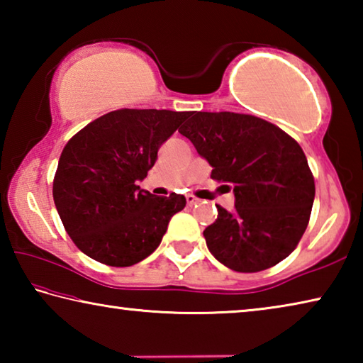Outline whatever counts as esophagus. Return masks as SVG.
I'll use <instances>...</instances> for the list:
<instances>
[{"label": "esophagus", "instance_id": "obj_1", "mask_svg": "<svg viewBox=\"0 0 363 363\" xmlns=\"http://www.w3.org/2000/svg\"><path fill=\"white\" fill-rule=\"evenodd\" d=\"M186 201H187L189 206H192L195 203H199V199H196V196H194V195H186Z\"/></svg>", "mask_w": 363, "mask_h": 363}]
</instances>
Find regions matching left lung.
Masks as SVG:
<instances>
[{
  "label": "left lung",
  "instance_id": "obj_1",
  "mask_svg": "<svg viewBox=\"0 0 363 363\" xmlns=\"http://www.w3.org/2000/svg\"><path fill=\"white\" fill-rule=\"evenodd\" d=\"M213 168L229 182L232 211L218 206V219L203 230L206 247L225 267L259 272L296 248L309 223L314 177L303 149L272 123L233 112H190L179 128Z\"/></svg>",
  "mask_w": 363,
  "mask_h": 363
}]
</instances>
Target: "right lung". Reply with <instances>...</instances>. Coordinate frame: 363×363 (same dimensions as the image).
<instances>
[{
  "mask_svg": "<svg viewBox=\"0 0 363 363\" xmlns=\"http://www.w3.org/2000/svg\"><path fill=\"white\" fill-rule=\"evenodd\" d=\"M189 112L121 108L84 126L64 147L52 196L60 220L86 256L113 267L145 259L186 196H155L138 184Z\"/></svg>",
  "mask_w": 363,
  "mask_h": 363,
  "instance_id": "1",
  "label": "right lung"
}]
</instances>
